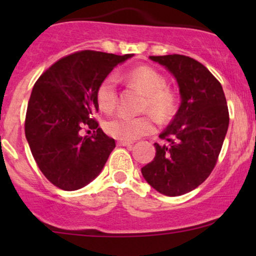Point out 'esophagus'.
Returning <instances> with one entry per match:
<instances>
[{"label": "esophagus", "instance_id": "esophagus-1", "mask_svg": "<svg viewBox=\"0 0 256 256\" xmlns=\"http://www.w3.org/2000/svg\"><path fill=\"white\" fill-rule=\"evenodd\" d=\"M118 146H132V142H128V140H118Z\"/></svg>", "mask_w": 256, "mask_h": 256}]
</instances>
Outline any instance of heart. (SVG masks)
Here are the masks:
<instances>
[{"mask_svg":"<svg viewBox=\"0 0 256 256\" xmlns=\"http://www.w3.org/2000/svg\"><path fill=\"white\" fill-rule=\"evenodd\" d=\"M122 79L144 95L140 110L150 112L160 124H165L174 118L178 110L179 96L173 88L167 86L166 77L162 73L150 66H137L122 73ZM95 98L100 110L104 113L113 112L118 100L116 80L114 77L108 76L100 82ZM104 128L112 137L131 142L154 132L155 124L149 114L138 116L118 114L108 120Z\"/></svg>","mask_w":256,"mask_h":256,"instance_id":"obj_1","label":"heart"}]
</instances>
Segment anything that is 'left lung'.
<instances>
[{"label":"left lung","instance_id":"1","mask_svg":"<svg viewBox=\"0 0 256 256\" xmlns=\"http://www.w3.org/2000/svg\"><path fill=\"white\" fill-rule=\"evenodd\" d=\"M149 58L173 73L182 104L158 136L168 143H155V158L142 167V174L156 192L180 196L204 183L216 165L230 120L225 94L195 58L179 54Z\"/></svg>","mask_w":256,"mask_h":256}]
</instances>
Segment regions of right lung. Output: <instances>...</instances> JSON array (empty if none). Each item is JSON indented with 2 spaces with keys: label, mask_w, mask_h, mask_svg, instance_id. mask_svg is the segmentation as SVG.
Returning a JSON list of instances; mask_svg holds the SVG:
<instances>
[{
  "label": "right lung",
  "mask_w": 256,
  "mask_h": 256,
  "mask_svg": "<svg viewBox=\"0 0 256 256\" xmlns=\"http://www.w3.org/2000/svg\"><path fill=\"white\" fill-rule=\"evenodd\" d=\"M132 54L80 50L61 58L34 83L25 136L38 168L52 184L73 192L102 171L116 140L98 128L95 92L100 82ZM89 128L91 136H80Z\"/></svg>",
  "instance_id": "right-lung-1"
}]
</instances>
